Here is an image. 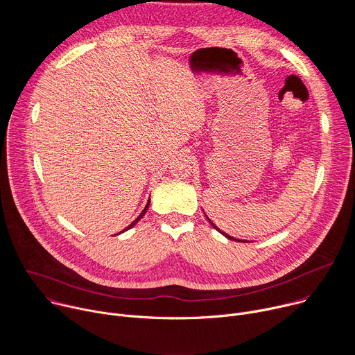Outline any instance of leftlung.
I'll list each match as a JSON object with an SVG mask.
<instances>
[{"instance_id": "obj_1", "label": "left lung", "mask_w": 355, "mask_h": 355, "mask_svg": "<svg viewBox=\"0 0 355 355\" xmlns=\"http://www.w3.org/2000/svg\"><path fill=\"white\" fill-rule=\"evenodd\" d=\"M204 214H205V212H204ZM205 216H207V219H208V222H209V223H211V225H212V226H214V227H215V229H216V230H218V232H219V233H222V234H223V236H225V237H227V239H230V240H234V241H248V240H240V239H236V237H233V236H229V234H227V233H225V232H222V230H220V229H219V227H218V226H216V225H215V223H214V222H212V220H211V219H209V218H208V215H207V214H205Z\"/></svg>"}]
</instances>
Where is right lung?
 <instances>
[{"label":"right lung","instance_id":"1","mask_svg":"<svg viewBox=\"0 0 355 355\" xmlns=\"http://www.w3.org/2000/svg\"><path fill=\"white\" fill-rule=\"evenodd\" d=\"M148 205H150V199L147 200V204H146L144 209L141 211V214H140V215H139V216H137V218H136V219H135V220H133V222H132V223H130V225H129L126 229H123L122 232H119V234H121V233H123V232H126V230H129V229H132V227H133V226H135V225H136V223H137V222H139V220H140V219L144 216V214H146V212H147V209H148Z\"/></svg>","mask_w":355,"mask_h":355}]
</instances>
